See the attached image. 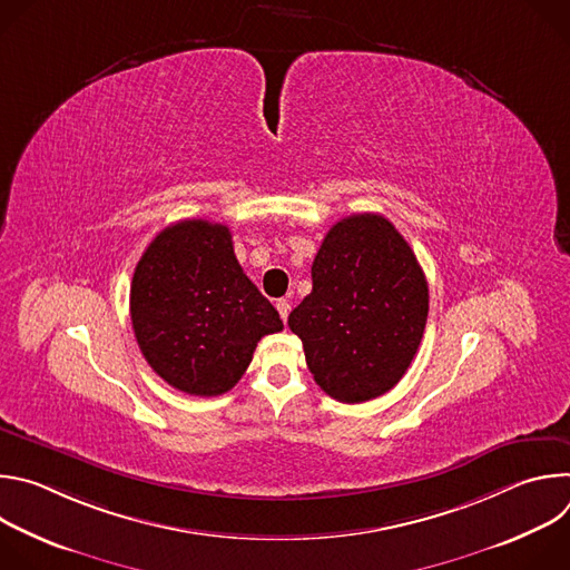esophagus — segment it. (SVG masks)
Masks as SVG:
<instances>
[{
  "instance_id": "1",
  "label": "esophagus",
  "mask_w": 570,
  "mask_h": 570,
  "mask_svg": "<svg viewBox=\"0 0 570 570\" xmlns=\"http://www.w3.org/2000/svg\"><path fill=\"white\" fill-rule=\"evenodd\" d=\"M277 311H279V315H282V320L286 322L288 320V313H291V302L288 299H277Z\"/></svg>"
}]
</instances>
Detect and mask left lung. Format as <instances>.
I'll return each mask as SVG.
<instances>
[{"mask_svg": "<svg viewBox=\"0 0 570 570\" xmlns=\"http://www.w3.org/2000/svg\"><path fill=\"white\" fill-rule=\"evenodd\" d=\"M311 279L288 327L315 383L343 403L392 390L429 317V284L409 243L381 214H352L324 236Z\"/></svg>", "mask_w": 570, "mask_h": 570, "instance_id": "8db88e82", "label": "left lung"}]
</instances>
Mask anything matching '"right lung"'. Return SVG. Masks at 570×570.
Instances as JSON below:
<instances>
[{"label":"right lung","instance_id":"obj_1","mask_svg":"<svg viewBox=\"0 0 570 570\" xmlns=\"http://www.w3.org/2000/svg\"><path fill=\"white\" fill-rule=\"evenodd\" d=\"M130 320L153 372L194 396L232 390L257 343L284 330L238 266L229 227L203 218L174 223L150 240L132 275Z\"/></svg>","mask_w":570,"mask_h":570}]
</instances>
